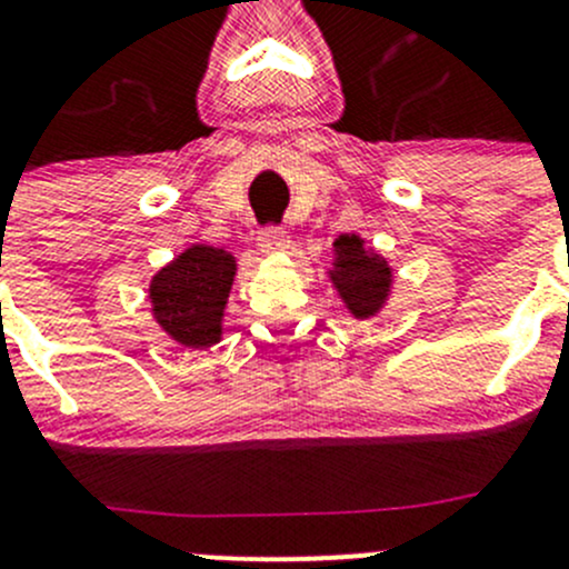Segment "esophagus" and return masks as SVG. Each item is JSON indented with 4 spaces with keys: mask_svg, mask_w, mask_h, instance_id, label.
Instances as JSON below:
<instances>
[{
    "mask_svg": "<svg viewBox=\"0 0 569 569\" xmlns=\"http://www.w3.org/2000/svg\"><path fill=\"white\" fill-rule=\"evenodd\" d=\"M258 248L267 256H274V252H286L291 248L289 233L280 231V228H263L261 237H258Z\"/></svg>",
    "mask_w": 569,
    "mask_h": 569,
    "instance_id": "esophagus-1",
    "label": "esophagus"
}]
</instances>
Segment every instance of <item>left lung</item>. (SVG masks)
I'll return each mask as SVG.
<instances>
[{
    "label": "left lung",
    "instance_id": "1",
    "mask_svg": "<svg viewBox=\"0 0 569 569\" xmlns=\"http://www.w3.org/2000/svg\"><path fill=\"white\" fill-rule=\"evenodd\" d=\"M327 278L358 321L375 319L393 295V267L358 233H341L332 242Z\"/></svg>",
    "mask_w": 569,
    "mask_h": 569
}]
</instances>
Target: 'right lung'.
I'll use <instances>...</instances> for the list:
<instances>
[{
    "mask_svg": "<svg viewBox=\"0 0 569 569\" xmlns=\"http://www.w3.org/2000/svg\"><path fill=\"white\" fill-rule=\"evenodd\" d=\"M233 278V252L211 244H189L151 278L148 300L153 321L178 347H214L222 341V321Z\"/></svg>",
    "mask_w": 569,
    "mask_h": 569,
    "instance_id": "right-lung-1",
    "label": "right lung"
}]
</instances>
